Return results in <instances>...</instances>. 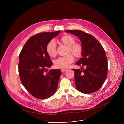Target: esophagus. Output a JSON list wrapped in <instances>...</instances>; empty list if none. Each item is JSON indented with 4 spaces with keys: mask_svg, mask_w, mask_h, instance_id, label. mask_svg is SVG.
Listing matches in <instances>:
<instances>
[{
    "mask_svg": "<svg viewBox=\"0 0 124 124\" xmlns=\"http://www.w3.org/2000/svg\"><path fill=\"white\" fill-rule=\"evenodd\" d=\"M61 70L62 71H67V70L65 69H61Z\"/></svg>",
    "mask_w": 124,
    "mask_h": 124,
    "instance_id": "obj_1",
    "label": "esophagus"
}]
</instances>
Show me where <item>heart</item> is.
<instances>
[{"label":"heart","instance_id":"obj_1","mask_svg":"<svg viewBox=\"0 0 124 124\" xmlns=\"http://www.w3.org/2000/svg\"><path fill=\"white\" fill-rule=\"evenodd\" d=\"M60 42L67 46L66 49V55L60 57L54 61L55 66L56 68L66 69L73 61V54L75 57H80L83 52L82 45L76 42V39L72 36L65 34L61 37ZM46 52L51 57H55L57 54V48L55 41L52 40L48 42L46 46Z\"/></svg>","mask_w":124,"mask_h":124}]
</instances>
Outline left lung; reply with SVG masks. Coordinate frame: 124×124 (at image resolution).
Segmentation results:
<instances>
[{"instance_id": "left-lung-1", "label": "left lung", "mask_w": 124, "mask_h": 124, "mask_svg": "<svg viewBox=\"0 0 124 124\" xmlns=\"http://www.w3.org/2000/svg\"><path fill=\"white\" fill-rule=\"evenodd\" d=\"M66 32L78 37L83 48L82 57L76 63L82 68L74 69V80L76 89L84 93L96 92L106 79L108 69L105 51L102 45L93 36L80 30L66 31Z\"/></svg>"}]
</instances>
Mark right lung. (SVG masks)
<instances>
[{
  "instance_id": "1",
  "label": "right lung",
  "mask_w": 124,
  "mask_h": 124,
  "mask_svg": "<svg viewBox=\"0 0 124 124\" xmlns=\"http://www.w3.org/2000/svg\"><path fill=\"white\" fill-rule=\"evenodd\" d=\"M60 33L41 32L31 37L19 55L18 72L21 82L29 93L39 99H47L57 90L61 71H48L53 65L46 46L49 41Z\"/></svg>"
}]
</instances>
